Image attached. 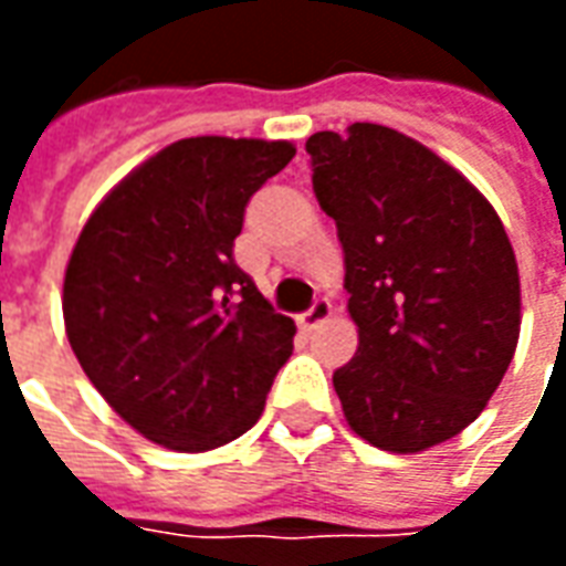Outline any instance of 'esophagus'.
I'll list each match as a JSON object with an SVG mask.
<instances>
[{
	"label": "esophagus",
	"mask_w": 566,
	"mask_h": 566,
	"mask_svg": "<svg viewBox=\"0 0 566 566\" xmlns=\"http://www.w3.org/2000/svg\"><path fill=\"white\" fill-rule=\"evenodd\" d=\"M331 315H333L331 300H327V296H318V300L308 306V312L300 315V327H303V331H315V327H321V324H327Z\"/></svg>",
	"instance_id": "obj_1"
}]
</instances>
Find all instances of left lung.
<instances>
[{
    "mask_svg": "<svg viewBox=\"0 0 566 566\" xmlns=\"http://www.w3.org/2000/svg\"><path fill=\"white\" fill-rule=\"evenodd\" d=\"M306 150L357 324L355 357L333 373L345 421L394 454L458 437L497 391L522 327L518 263L497 211L391 127L324 129Z\"/></svg>",
    "mask_w": 566,
    "mask_h": 566,
    "instance_id": "obj_1",
    "label": "left lung"
}]
</instances>
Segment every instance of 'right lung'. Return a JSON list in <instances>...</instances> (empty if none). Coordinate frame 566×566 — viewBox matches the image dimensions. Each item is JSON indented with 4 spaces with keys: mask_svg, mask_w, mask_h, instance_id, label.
<instances>
[{
    "mask_svg": "<svg viewBox=\"0 0 566 566\" xmlns=\"http://www.w3.org/2000/svg\"><path fill=\"white\" fill-rule=\"evenodd\" d=\"M294 154L291 142H172L96 206L72 248L69 345L105 403L157 446L242 437L294 352V321L233 258L248 199Z\"/></svg>",
    "mask_w": 566,
    "mask_h": 566,
    "instance_id": "obj_1",
    "label": "right lung"
}]
</instances>
